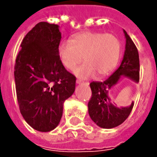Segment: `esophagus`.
<instances>
[{"label":"esophagus","mask_w":157,"mask_h":157,"mask_svg":"<svg viewBox=\"0 0 157 157\" xmlns=\"http://www.w3.org/2000/svg\"><path fill=\"white\" fill-rule=\"evenodd\" d=\"M76 83H77V84H82V83H83V81L80 80V79H77V80H76Z\"/></svg>","instance_id":"esophagus-1"}]
</instances>
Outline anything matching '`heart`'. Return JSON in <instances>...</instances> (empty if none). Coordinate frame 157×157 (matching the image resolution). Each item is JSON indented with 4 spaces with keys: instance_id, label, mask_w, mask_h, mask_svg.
<instances>
[{
    "instance_id": "obj_1",
    "label": "heart",
    "mask_w": 157,
    "mask_h": 157,
    "mask_svg": "<svg viewBox=\"0 0 157 157\" xmlns=\"http://www.w3.org/2000/svg\"><path fill=\"white\" fill-rule=\"evenodd\" d=\"M122 51L119 39L111 33L85 32L75 35L72 39L63 40L57 47L61 65L69 71L84 59L86 63L75 70V74L82 78L108 75L118 65Z\"/></svg>"
}]
</instances>
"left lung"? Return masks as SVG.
I'll return each instance as SVG.
<instances>
[{
    "label": "left lung",
    "mask_w": 157,
    "mask_h": 157,
    "mask_svg": "<svg viewBox=\"0 0 157 157\" xmlns=\"http://www.w3.org/2000/svg\"><path fill=\"white\" fill-rule=\"evenodd\" d=\"M125 51L124 58L113 75L104 82H92L90 84L92 98L88 102V113L96 124L103 128H112L120 125L130 114L131 105L117 108L109 97V91L114 86L121 76H126L138 83L140 81V59L136 46L125 30Z\"/></svg>",
    "instance_id": "1"
}]
</instances>
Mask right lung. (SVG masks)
<instances>
[{
  "mask_svg": "<svg viewBox=\"0 0 157 157\" xmlns=\"http://www.w3.org/2000/svg\"><path fill=\"white\" fill-rule=\"evenodd\" d=\"M60 39L58 25L39 22L24 37L16 59L14 77L20 112L38 131H51L58 126L64 102L75 92V75L59 59Z\"/></svg>",
  "mask_w": 157,
  "mask_h": 157,
  "instance_id": "right-lung-1",
  "label": "right lung"
}]
</instances>
